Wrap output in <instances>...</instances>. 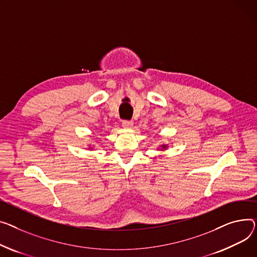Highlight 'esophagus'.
<instances>
[{"label": "esophagus", "instance_id": "obj_1", "mask_svg": "<svg viewBox=\"0 0 257 257\" xmlns=\"http://www.w3.org/2000/svg\"><path fill=\"white\" fill-rule=\"evenodd\" d=\"M122 126L124 128H131L133 126V122L129 121V119H123V121H122Z\"/></svg>", "mask_w": 257, "mask_h": 257}]
</instances>
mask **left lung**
Listing matches in <instances>:
<instances>
[{"instance_id": "8db88e82", "label": "left lung", "mask_w": 257, "mask_h": 257, "mask_svg": "<svg viewBox=\"0 0 257 257\" xmlns=\"http://www.w3.org/2000/svg\"><path fill=\"white\" fill-rule=\"evenodd\" d=\"M163 147H164V146H163Z\"/></svg>"}]
</instances>
